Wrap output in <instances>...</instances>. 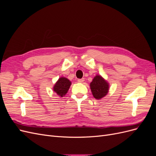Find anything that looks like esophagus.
<instances>
[{
    "label": "esophagus",
    "mask_w": 156,
    "mask_h": 156,
    "mask_svg": "<svg viewBox=\"0 0 156 156\" xmlns=\"http://www.w3.org/2000/svg\"><path fill=\"white\" fill-rule=\"evenodd\" d=\"M77 81H78L79 83H83V82L84 81V78H82V79H79L77 80Z\"/></svg>",
    "instance_id": "obj_1"
}]
</instances>
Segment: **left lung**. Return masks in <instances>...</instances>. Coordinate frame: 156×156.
I'll return each instance as SVG.
<instances>
[{
  "mask_svg": "<svg viewBox=\"0 0 156 156\" xmlns=\"http://www.w3.org/2000/svg\"><path fill=\"white\" fill-rule=\"evenodd\" d=\"M93 96L97 100H100L105 97L108 92L109 85L107 81L103 79L101 75H97L94 77L92 81L90 84Z\"/></svg>",
  "mask_w": 156,
  "mask_h": 156,
  "instance_id": "left-lung-1",
  "label": "left lung"
}]
</instances>
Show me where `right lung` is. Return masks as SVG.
Here are the masks:
<instances>
[{"instance_id": "1", "label": "right lung", "mask_w": 156, "mask_h": 156, "mask_svg": "<svg viewBox=\"0 0 156 156\" xmlns=\"http://www.w3.org/2000/svg\"><path fill=\"white\" fill-rule=\"evenodd\" d=\"M71 81L66 77H60L53 87V90L60 97H63L67 94L71 86Z\"/></svg>"}]
</instances>
